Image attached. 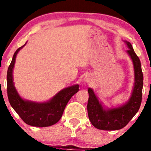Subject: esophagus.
Segmentation results:
<instances>
[{"mask_svg":"<svg viewBox=\"0 0 151 151\" xmlns=\"http://www.w3.org/2000/svg\"><path fill=\"white\" fill-rule=\"evenodd\" d=\"M90 79H91V77L89 75H85L84 77V82H89V81H90Z\"/></svg>","mask_w":151,"mask_h":151,"instance_id":"obj_1","label":"esophagus"}]
</instances>
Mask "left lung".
I'll return each mask as SVG.
<instances>
[{"label":"left lung","mask_w":151,"mask_h":151,"mask_svg":"<svg viewBox=\"0 0 151 151\" xmlns=\"http://www.w3.org/2000/svg\"><path fill=\"white\" fill-rule=\"evenodd\" d=\"M128 48L127 54L130 56L134 69V84L129 100L120 106L106 107L102 105L93 89L88 88L89 99L87 112L89 119L94 127L99 130H117L127 125L140 108L142 101L143 86V74L141 64L133 48L129 41H124Z\"/></svg>","instance_id":"1"}]
</instances>
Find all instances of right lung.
<instances>
[{
    "label": "right lung",
    "instance_id": "right-lung-1",
    "mask_svg": "<svg viewBox=\"0 0 151 151\" xmlns=\"http://www.w3.org/2000/svg\"><path fill=\"white\" fill-rule=\"evenodd\" d=\"M26 44V43L16 51L11 64L8 67L7 72L8 100L11 107L26 124L34 127L51 126L60 120L68 102L79 91V84H74L62 89L46 102H37L23 99L14 86L13 72L16 56Z\"/></svg>",
    "mask_w": 151,
    "mask_h": 151
}]
</instances>
